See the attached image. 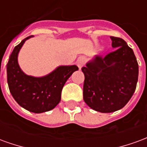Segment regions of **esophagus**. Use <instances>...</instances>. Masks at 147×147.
<instances>
[{
  "mask_svg": "<svg viewBox=\"0 0 147 147\" xmlns=\"http://www.w3.org/2000/svg\"><path fill=\"white\" fill-rule=\"evenodd\" d=\"M84 62H85V58L83 57H80L77 59L76 64L80 69L82 68V67L83 66V64H84Z\"/></svg>",
  "mask_w": 147,
  "mask_h": 147,
  "instance_id": "1",
  "label": "esophagus"
}]
</instances>
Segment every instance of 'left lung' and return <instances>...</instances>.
Wrapping results in <instances>:
<instances>
[{"label": "left lung", "mask_w": 147, "mask_h": 147, "mask_svg": "<svg viewBox=\"0 0 147 147\" xmlns=\"http://www.w3.org/2000/svg\"><path fill=\"white\" fill-rule=\"evenodd\" d=\"M113 52L105 57L95 56L82 67L85 80L83 100L100 113L122 109L135 92L139 65L134 52L123 39L110 37Z\"/></svg>", "instance_id": "obj_1"}]
</instances>
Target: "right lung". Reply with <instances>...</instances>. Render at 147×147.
Here are the masks:
<instances>
[{
  "label": "right lung",
  "instance_id": "add662e5",
  "mask_svg": "<svg viewBox=\"0 0 147 147\" xmlns=\"http://www.w3.org/2000/svg\"><path fill=\"white\" fill-rule=\"evenodd\" d=\"M31 37L24 38L10 55L7 64V80L16 102L27 110L41 113L51 110L59 104L63 86L79 67L76 65H61L42 77L25 74L18 63V54L24 42Z\"/></svg>",
  "mask_w": 147,
  "mask_h": 147
}]
</instances>
